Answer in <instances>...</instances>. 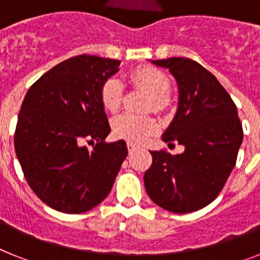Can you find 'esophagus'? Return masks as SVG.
Here are the masks:
<instances>
[{
  "mask_svg": "<svg viewBox=\"0 0 260 260\" xmlns=\"http://www.w3.org/2000/svg\"><path fill=\"white\" fill-rule=\"evenodd\" d=\"M127 150H128V152L133 153L134 151L138 150V146H135L134 143H127Z\"/></svg>",
  "mask_w": 260,
  "mask_h": 260,
  "instance_id": "obj_1",
  "label": "esophagus"
}]
</instances>
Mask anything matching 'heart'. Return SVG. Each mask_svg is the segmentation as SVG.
Here are the masks:
<instances>
[{"label": "heart", "mask_w": 260, "mask_h": 260, "mask_svg": "<svg viewBox=\"0 0 260 260\" xmlns=\"http://www.w3.org/2000/svg\"><path fill=\"white\" fill-rule=\"evenodd\" d=\"M130 83L138 88L144 89L150 100L147 102L144 110L162 112L168 107V93L171 89V80L165 73L152 66H141L130 74ZM100 100L103 107L109 112H117L122 104L123 86L117 78H109L103 83L100 89ZM155 119L148 116H137L123 113L114 117L112 121L113 134L117 138L128 142L144 141L156 130Z\"/></svg>", "instance_id": "obj_1"}]
</instances>
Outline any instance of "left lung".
<instances>
[{"instance_id": "left-lung-1", "label": "left lung", "mask_w": 260, "mask_h": 260, "mask_svg": "<svg viewBox=\"0 0 260 260\" xmlns=\"http://www.w3.org/2000/svg\"><path fill=\"white\" fill-rule=\"evenodd\" d=\"M169 69L178 84V108L162 141L185 146L181 155L150 151L147 194L164 210L194 212L220 194L233 171L243 139L242 123L229 93L201 63L185 57L151 61Z\"/></svg>"}]
</instances>
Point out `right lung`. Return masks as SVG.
Returning <instances> with one entry per match:
<instances>
[{"mask_svg":"<svg viewBox=\"0 0 260 260\" xmlns=\"http://www.w3.org/2000/svg\"><path fill=\"white\" fill-rule=\"evenodd\" d=\"M119 63L89 54L71 57L39 78L24 96L15 152L29 187L54 210L82 213L102 203L127 156L125 141L105 142L110 126L100 100L103 83Z\"/></svg>","mask_w":260,"mask_h":260,"instance_id":"right-lung-1","label":"right lung"}]
</instances>
